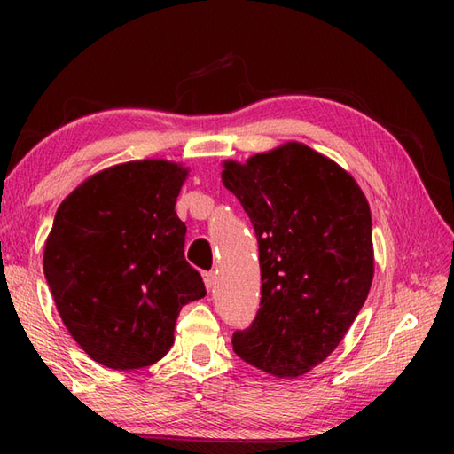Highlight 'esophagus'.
Here are the masks:
<instances>
[{
    "mask_svg": "<svg viewBox=\"0 0 454 454\" xmlns=\"http://www.w3.org/2000/svg\"><path fill=\"white\" fill-rule=\"evenodd\" d=\"M202 278H205V285H207L208 291H210V288H215V285H216V273L215 271L205 273V275H202Z\"/></svg>",
    "mask_w": 454,
    "mask_h": 454,
    "instance_id": "34e87169",
    "label": "esophagus"
}]
</instances>
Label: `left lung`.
Instances as JSON below:
<instances>
[{
  "instance_id": "1",
  "label": "left lung",
  "mask_w": 454,
  "mask_h": 454,
  "mask_svg": "<svg viewBox=\"0 0 454 454\" xmlns=\"http://www.w3.org/2000/svg\"><path fill=\"white\" fill-rule=\"evenodd\" d=\"M222 166V183L255 228L263 283L234 351L277 379H296L332 355L369 296V202L341 166L301 142Z\"/></svg>"
}]
</instances>
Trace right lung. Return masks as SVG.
Wrapping results in <instances>:
<instances>
[{"label":"right lung","instance_id":"right-lung-1","mask_svg":"<svg viewBox=\"0 0 454 454\" xmlns=\"http://www.w3.org/2000/svg\"><path fill=\"white\" fill-rule=\"evenodd\" d=\"M189 168L137 160L93 173L58 207L44 277L67 332L95 363L144 369L173 345L177 316L207 294L176 212Z\"/></svg>","mask_w":454,"mask_h":454}]
</instances>
